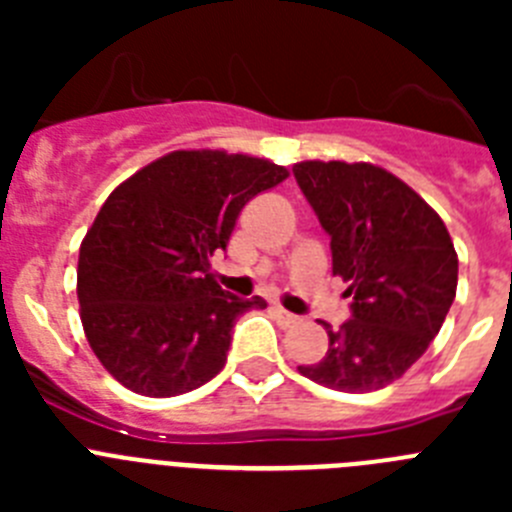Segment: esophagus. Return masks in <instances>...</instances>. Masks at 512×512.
Wrapping results in <instances>:
<instances>
[{
  "mask_svg": "<svg viewBox=\"0 0 512 512\" xmlns=\"http://www.w3.org/2000/svg\"><path fill=\"white\" fill-rule=\"evenodd\" d=\"M274 320H277L279 325H282V328H289V325H297L300 323V318H297L295 312H289V310H284V307H274Z\"/></svg>",
  "mask_w": 512,
  "mask_h": 512,
  "instance_id": "1",
  "label": "esophagus"
}]
</instances>
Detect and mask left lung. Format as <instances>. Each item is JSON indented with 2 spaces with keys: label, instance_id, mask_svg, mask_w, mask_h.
Listing matches in <instances>:
<instances>
[{
  "label": "left lung",
  "instance_id": "1",
  "mask_svg": "<svg viewBox=\"0 0 512 512\" xmlns=\"http://www.w3.org/2000/svg\"><path fill=\"white\" fill-rule=\"evenodd\" d=\"M330 235L333 274L348 282L351 318L328 323V351L302 377L338 392H374L425 354L456 297V259L441 217L390 171L372 164L292 166Z\"/></svg>",
  "mask_w": 512,
  "mask_h": 512
}]
</instances>
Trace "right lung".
Here are the masks:
<instances>
[{
  "instance_id": "add662e5",
  "label": "right lung",
  "mask_w": 512,
  "mask_h": 512,
  "mask_svg": "<svg viewBox=\"0 0 512 512\" xmlns=\"http://www.w3.org/2000/svg\"><path fill=\"white\" fill-rule=\"evenodd\" d=\"M287 176L243 153L174 151L107 197L81 243L76 295L89 346L122 387L174 397L223 369L235 320L266 302L225 292L210 256L246 202Z\"/></svg>"
}]
</instances>
